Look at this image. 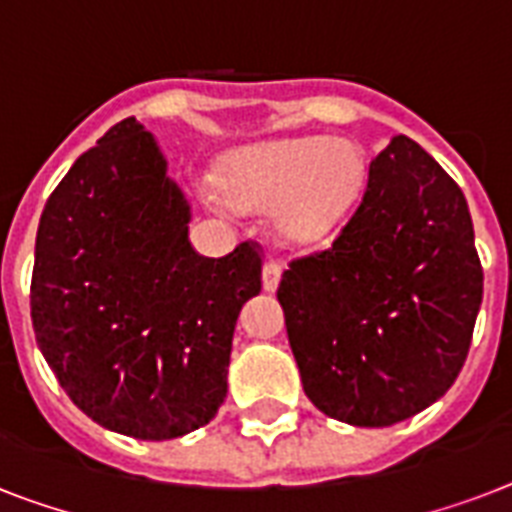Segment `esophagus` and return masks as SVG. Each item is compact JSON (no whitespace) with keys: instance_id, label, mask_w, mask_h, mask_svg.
<instances>
[{"instance_id":"obj_1","label":"esophagus","mask_w":512,"mask_h":512,"mask_svg":"<svg viewBox=\"0 0 512 512\" xmlns=\"http://www.w3.org/2000/svg\"><path fill=\"white\" fill-rule=\"evenodd\" d=\"M281 263H276V260H268V263L263 265V289L265 292H276L279 289V281H281Z\"/></svg>"}]
</instances>
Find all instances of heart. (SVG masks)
<instances>
[{
  "label": "heart",
  "instance_id": "b5f03b06",
  "mask_svg": "<svg viewBox=\"0 0 512 512\" xmlns=\"http://www.w3.org/2000/svg\"><path fill=\"white\" fill-rule=\"evenodd\" d=\"M366 177V159L348 138L273 140L233 151L220 162L217 185L233 207L273 210L281 244L313 249L337 231Z\"/></svg>",
  "mask_w": 512,
  "mask_h": 512
}]
</instances>
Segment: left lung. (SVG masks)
<instances>
[{"label":"left lung","instance_id":"1","mask_svg":"<svg viewBox=\"0 0 512 512\" xmlns=\"http://www.w3.org/2000/svg\"><path fill=\"white\" fill-rule=\"evenodd\" d=\"M276 297L316 409L358 428L428 409L457 380L484 297L460 185L396 135L335 244L292 260Z\"/></svg>","mask_w":512,"mask_h":512}]
</instances>
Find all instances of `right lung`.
I'll return each instance as SVG.
<instances>
[{"instance_id":"obj_1","label":"right lung","mask_w":512,"mask_h":512,"mask_svg":"<svg viewBox=\"0 0 512 512\" xmlns=\"http://www.w3.org/2000/svg\"><path fill=\"white\" fill-rule=\"evenodd\" d=\"M191 204L146 127L124 119L44 204L31 321L60 388L103 428L167 441L207 425L228 393L241 305L260 252L201 257Z\"/></svg>"}]
</instances>
